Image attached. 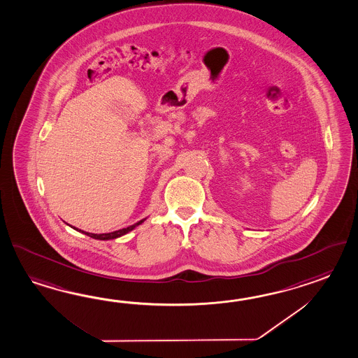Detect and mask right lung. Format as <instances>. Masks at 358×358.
<instances>
[{"label": "right lung", "instance_id": "right-lung-1", "mask_svg": "<svg viewBox=\"0 0 358 358\" xmlns=\"http://www.w3.org/2000/svg\"><path fill=\"white\" fill-rule=\"evenodd\" d=\"M143 221H145V220H141L140 222L135 223V224L129 226V227H127V229H122V230L113 231V232H109V234H90V232H85V231L78 230V229H76V227H73V229H76V230L80 231V232L85 234V235H87V236H90V238H97V240H110V238H120V236H123V235H126L127 232L134 230V229L137 227L138 224H141Z\"/></svg>", "mask_w": 358, "mask_h": 358}]
</instances>
